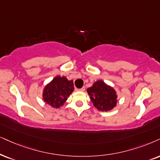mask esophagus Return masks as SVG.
<instances>
[{
  "mask_svg": "<svg viewBox=\"0 0 160 160\" xmlns=\"http://www.w3.org/2000/svg\"><path fill=\"white\" fill-rule=\"evenodd\" d=\"M78 91H80V92H84L85 91V87H82L81 88H79Z\"/></svg>",
  "mask_w": 160,
  "mask_h": 160,
  "instance_id": "obj_1",
  "label": "esophagus"
}]
</instances>
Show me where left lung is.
Returning a JSON list of instances; mask_svg holds the SVG:
<instances>
[{"label":"left lung","mask_w":160,"mask_h":160,"mask_svg":"<svg viewBox=\"0 0 160 160\" xmlns=\"http://www.w3.org/2000/svg\"><path fill=\"white\" fill-rule=\"evenodd\" d=\"M87 92L94 107L99 111L108 112L117 106V95L114 88L102 81L98 80L87 88Z\"/></svg>","instance_id":"8db88e82"}]
</instances>
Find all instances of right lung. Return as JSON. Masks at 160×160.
<instances>
[{
    "label": "right lung",
    "mask_w": 160,
    "mask_h": 160,
    "mask_svg": "<svg viewBox=\"0 0 160 160\" xmlns=\"http://www.w3.org/2000/svg\"><path fill=\"white\" fill-rule=\"evenodd\" d=\"M73 91L74 82L72 80H68L64 76H56L44 88L43 100L53 108H60L63 106Z\"/></svg>",
    "instance_id": "obj_1"
}]
</instances>
